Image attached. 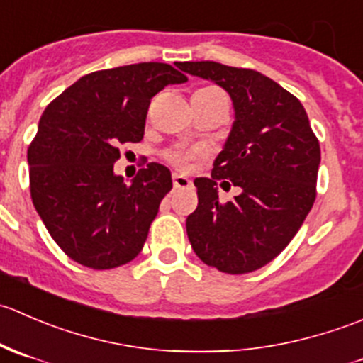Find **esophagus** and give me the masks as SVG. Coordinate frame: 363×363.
<instances>
[{
    "instance_id": "obj_1",
    "label": "esophagus",
    "mask_w": 363,
    "mask_h": 363,
    "mask_svg": "<svg viewBox=\"0 0 363 363\" xmlns=\"http://www.w3.org/2000/svg\"><path fill=\"white\" fill-rule=\"evenodd\" d=\"M172 182H174V188H189L191 186V181H189L188 177H184V175H179V174H174L172 175Z\"/></svg>"
}]
</instances>
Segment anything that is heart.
Returning a JSON list of instances; mask_svg holds the SVG:
<instances>
[{"label": "heart", "instance_id": "b5f03b06", "mask_svg": "<svg viewBox=\"0 0 363 363\" xmlns=\"http://www.w3.org/2000/svg\"><path fill=\"white\" fill-rule=\"evenodd\" d=\"M163 156L164 160L170 161V163L175 164L177 168H186V164L195 158L196 152L186 147H174V149H168Z\"/></svg>", "mask_w": 363, "mask_h": 363}]
</instances>
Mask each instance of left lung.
Here are the masks:
<instances>
[{"instance_id":"obj_1","label":"left lung","mask_w":363,"mask_h":363,"mask_svg":"<svg viewBox=\"0 0 363 363\" xmlns=\"http://www.w3.org/2000/svg\"><path fill=\"white\" fill-rule=\"evenodd\" d=\"M179 68L221 86L235 111L211 179H195L199 207L186 219L189 242L221 272L262 269L290 244L316 200L320 142L302 104L263 73L214 61ZM218 180L240 187L241 195L221 204Z\"/></svg>"}]
</instances>
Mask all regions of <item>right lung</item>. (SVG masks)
<instances>
[{"label": "right lung", "instance_id": "obj_1", "mask_svg": "<svg viewBox=\"0 0 363 363\" xmlns=\"http://www.w3.org/2000/svg\"><path fill=\"white\" fill-rule=\"evenodd\" d=\"M188 77L167 63H138L84 75L47 105L28 149L31 200L50 237L94 270L131 262L172 175L147 163L126 184L113 174L119 145L144 138L152 96Z\"/></svg>", "mask_w": 363, "mask_h": 363}]
</instances>
